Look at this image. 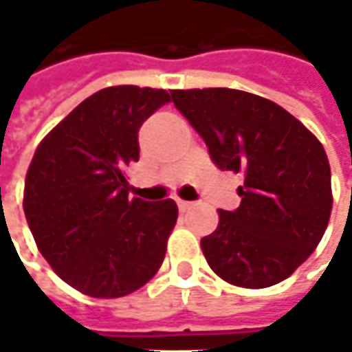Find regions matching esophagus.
I'll return each instance as SVG.
<instances>
[{
    "label": "esophagus",
    "mask_w": 352,
    "mask_h": 352,
    "mask_svg": "<svg viewBox=\"0 0 352 352\" xmlns=\"http://www.w3.org/2000/svg\"><path fill=\"white\" fill-rule=\"evenodd\" d=\"M177 206H179L181 211H189V209L193 208V204H191V201H183V199H179V201H177Z\"/></svg>",
    "instance_id": "esophagus-1"
}]
</instances>
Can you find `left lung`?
Returning <instances> with one entry per match:
<instances>
[{"instance_id":"left-lung-1","label":"left lung","mask_w":352,"mask_h":352,"mask_svg":"<svg viewBox=\"0 0 352 352\" xmlns=\"http://www.w3.org/2000/svg\"><path fill=\"white\" fill-rule=\"evenodd\" d=\"M221 171L243 175L236 211L201 240L209 268L241 288L286 280L316 250L331 219V165L320 141L268 98L234 88L173 90Z\"/></svg>"}]
</instances>
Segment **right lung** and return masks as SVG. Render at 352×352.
Masks as SVG:
<instances>
[{
  "label": "right lung",
  "instance_id": "obj_1",
  "mask_svg": "<svg viewBox=\"0 0 352 352\" xmlns=\"http://www.w3.org/2000/svg\"><path fill=\"white\" fill-rule=\"evenodd\" d=\"M171 94L109 86L60 120L38 144L23 213L40 254L66 284L92 298H120L161 268L177 204L129 197L126 165L139 161V129Z\"/></svg>",
  "mask_w": 352,
  "mask_h": 352
}]
</instances>
